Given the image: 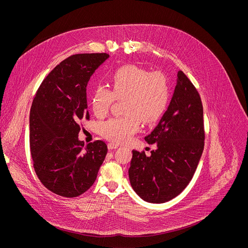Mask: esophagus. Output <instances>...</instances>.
I'll return each mask as SVG.
<instances>
[{
  "instance_id": "esophagus-1",
  "label": "esophagus",
  "mask_w": 248,
  "mask_h": 248,
  "mask_svg": "<svg viewBox=\"0 0 248 248\" xmlns=\"http://www.w3.org/2000/svg\"><path fill=\"white\" fill-rule=\"evenodd\" d=\"M118 147H119V145H117V144H115V143H109V144H108V148H109L110 150L117 149Z\"/></svg>"
}]
</instances>
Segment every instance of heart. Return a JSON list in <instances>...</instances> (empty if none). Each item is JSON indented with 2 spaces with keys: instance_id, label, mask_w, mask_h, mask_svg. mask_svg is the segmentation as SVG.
<instances>
[{
  "instance_id": "b5f03b06",
  "label": "heart",
  "mask_w": 248,
  "mask_h": 248,
  "mask_svg": "<svg viewBox=\"0 0 248 248\" xmlns=\"http://www.w3.org/2000/svg\"><path fill=\"white\" fill-rule=\"evenodd\" d=\"M109 85L110 89L96 87L90 102L95 116L103 118L115 100H124V116L111 118L100 125L101 135L114 143L127 141L139 130L141 122L145 124L156 123L168 107L170 86L161 73H150L146 68L127 64L111 73Z\"/></svg>"
}]
</instances>
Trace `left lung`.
Instances as JSON below:
<instances>
[{
	"label": "left lung",
	"mask_w": 248,
	"mask_h": 248,
	"mask_svg": "<svg viewBox=\"0 0 248 248\" xmlns=\"http://www.w3.org/2000/svg\"><path fill=\"white\" fill-rule=\"evenodd\" d=\"M157 149L132 151L128 170L134 191L150 203H165L178 196L189 184L204 149L203 106L200 95L180 70L168 110L147 136Z\"/></svg>",
	"instance_id": "8db88e82"
}]
</instances>
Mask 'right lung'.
I'll list each match as a JSON object with an SVG mask.
<instances>
[{"instance_id": "add662e5", "label": "right lung", "mask_w": 248, "mask_h": 248, "mask_svg": "<svg viewBox=\"0 0 248 248\" xmlns=\"http://www.w3.org/2000/svg\"><path fill=\"white\" fill-rule=\"evenodd\" d=\"M109 55L77 54L61 62L45 78L29 116L33 167L50 191L77 197L96 181L108 147L102 140L84 146L78 140L80 122L89 120L86 86Z\"/></svg>"}]
</instances>
